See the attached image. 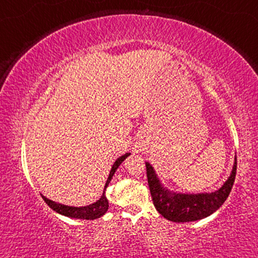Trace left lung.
<instances>
[{
  "mask_svg": "<svg viewBox=\"0 0 258 258\" xmlns=\"http://www.w3.org/2000/svg\"><path fill=\"white\" fill-rule=\"evenodd\" d=\"M148 183L156 210L168 221L176 223L195 222L214 214L225 202L234 185L236 176V156L231 172L221 188L211 192L185 194L170 190L156 174L153 165L146 162Z\"/></svg>",
  "mask_w": 258,
  "mask_h": 258,
  "instance_id": "8db88e82",
  "label": "left lung"
}]
</instances>
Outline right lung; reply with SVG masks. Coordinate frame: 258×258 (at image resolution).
I'll return each mask as SVG.
<instances>
[{
	"label": "right lung",
	"mask_w": 258,
	"mask_h": 258,
	"mask_svg": "<svg viewBox=\"0 0 258 258\" xmlns=\"http://www.w3.org/2000/svg\"><path fill=\"white\" fill-rule=\"evenodd\" d=\"M128 156H130V153L122 155L121 157H118L117 160L114 162V164H112V167L110 169V174H109L107 182H105L103 194H102V196L96 201V202L91 203V204H89V206H84V207L66 206V204H62V203L55 202V201H52V200H49L44 195H42L41 194L42 199L44 200V202L47 203L52 210L56 211L57 214L63 215V216H67L70 218H77V220H96V218H100L101 216H103V215L107 213V210L109 208V202L107 200V196H105V189H107L108 184L110 183L112 176H114V174H115V171L117 170L122 162L124 161Z\"/></svg>",
	"instance_id": "obj_1"
}]
</instances>
